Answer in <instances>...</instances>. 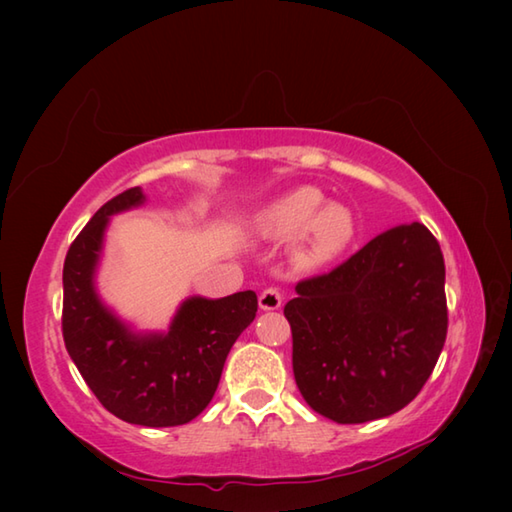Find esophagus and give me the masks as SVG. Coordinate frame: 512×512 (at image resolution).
Listing matches in <instances>:
<instances>
[{
    "label": "esophagus",
    "instance_id": "obj_1",
    "mask_svg": "<svg viewBox=\"0 0 512 512\" xmlns=\"http://www.w3.org/2000/svg\"><path fill=\"white\" fill-rule=\"evenodd\" d=\"M281 303H284V295H281L279 288H266L259 295V308L262 310H279Z\"/></svg>",
    "mask_w": 512,
    "mask_h": 512
}]
</instances>
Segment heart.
Masks as SVG:
<instances>
[{
  "instance_id": "heart-1",
  "label": "heart",
  "mask_w": 512,
  "mask_h": 512,
  "mask_svg": "<svg viewBox=\"0 0 512 512\" xmlns=\"http://www.w3.org/2000/svg\"><path fill=\"white\" fill-rule=\"evenodd\" d=\"M257 233L288 242L299 239L297 259L303 266L317 268L341 257L356 237V217L347 204L325 202V195L317 187H299L257 215Z\"/></svg>"
}]
</instances>
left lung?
<instances>
[{"mask_svg":"<svg viewBox=\"0 0 512 512\" xmlns=\"http://www.w3.org/2000/svg\"><path fill=\"white\" fill-rule=\"evenodd\" d=\"M284 308L303 400L339 424L407 407L447 339L444 257L418 222L376 235L332 273L297 284Z\"/></svg>","mask_w":512,"mask_h":512,"instance_id":"8db88e82","label":"left lung"}]
</instances>
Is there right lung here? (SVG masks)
Listing matches in <instances>:
<instances>
[{"instance_id": "right-lung-1", "label": "right lung", "mask_w": 512, "mask_h": 512, "mask_svg": "<svg viewBox=\"0 0 512 512\" xmlns=\"http://www.w3.org/2000/svg\"><path fill=\"white\" fill-rule=\"evenodd\" d=\"M145 204L140 187L103 204L74 239L63 264V341L101 405L140 427H178L209 405L226 356L255 319L257 295L189 297L167 332H136L96 292L110 217Z\"/></svg>"}]
</instances>
